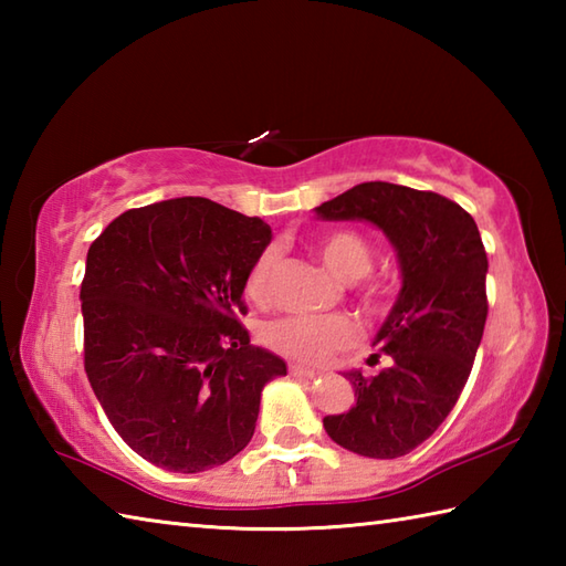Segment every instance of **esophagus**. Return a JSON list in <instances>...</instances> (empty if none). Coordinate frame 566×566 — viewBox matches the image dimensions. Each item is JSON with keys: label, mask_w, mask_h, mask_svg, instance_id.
Wrapping results in <instances>:
<instances>
[{"label": "esophagus", "mask_w": 566, "mask_h": 566, "mask_svg": "<svg viewBox=\"0 0 566 566\" xmlns=\"http://www.w3.org/2000/svg\"><path fill=\"white\" fill-rule=\"evenodd\" d=\"M290 371L294 377H304V379H314V377H318V369H308V367H304V365H292L290 367Z\"/></svg>", "instance_id": "esophagus-1"}]
</instances>
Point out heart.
<instances>
[{"instance_id":"1","label":"heart","mask_w":566,"mask_h":566,"mask_svg":"<svg viewBox=\"0 0 566 566\" xmlns=\"http://www.w3.org/2000/svg\"><path fill=\"white\" fill-rule=\"evenodd\" d=\"M314 250L326 270L340 282H355L371 270V248L363 235L353 231H333L314 240ZM276 250H262L248 272L245 290L252 298H264L272 286L276 268ZM367 308L379 311L387 306L389 292L381 284H369L363 292ZM355 340V326L345 316H286L264 328V343L276 353L290 355L304 363H323L333 350Z\"/></svg>"}]
</instances>
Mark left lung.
Wrapping results in <instances>:
<instances>
[{
	"mask_svg": "<svg viewBox=\"0 0 566 566\" xmlns=\"http://www.w3.org/2000/svg\"><path fill=\"white\" fill-rule=\"evenodd\" d=\"M314 211L379 228L399 262V296L371 340L389 367L371 379L345 369L355 403L323 418L340 448L394 460L438 430L472 371L489 311L482 235L460 203L389 182H363Z\"/></svg>",
	"mask_w": 566,
	"mask_h": 566,
	"instance_id": "left-lung-1",
	"label": "left lung"
}]
</instances>
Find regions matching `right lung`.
I'll return each mask as SVG.
<instances>
[{"instance_id":"obj_1","label":"right lung","mask_w":566,"mask_h":566,"mask_svg":"<svg viewBox=\"0 0 566 566\" xmlns=\"http://www.w3.org/2000/svg\"><path fill=\"white\" fill-rule=\"evenodd\" d=\"M272 228L203 197L118 216L87 252L84 371L118 436L167 472L226 464L286 363L250 345L245 280Z\"/></svg>"}]
</instances>
